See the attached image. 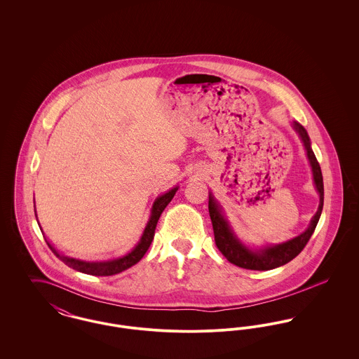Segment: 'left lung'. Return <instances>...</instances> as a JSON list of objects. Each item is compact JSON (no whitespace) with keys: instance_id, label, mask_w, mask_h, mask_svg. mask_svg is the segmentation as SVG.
I'll use <instances>...</instances> for the list:
<instances>
[{"instance_id":"1","label":"left lung","mask_w":359,"mask_h":359,"mask_svg":"<svg viewBox=\"0 0 359 359\" xmlns=\"http://www.w3.org/2000/svg\"><path fill=\"white\" fill-rule=\"evenodd\" d=\"M293 128L297 130V133L302 137L306 151H307L308 160L311 163L312 172H313V182L316 189L320 195V203L316 214L313 215L311 224L308 226L307 230L300 234L296 238L290 239L288 242L274 245V246H266L259 250H250L246 246H243L238 238L234 236L231 231L229 223L223 218L221 214V208L214 201V198L210 195L208 201V212L210 218L212 222V229H214V238H215V245L219 249V252L223 256L227 258L231 264L237 265L239 268L243 269H250V271H271L274 268H278L281 265L288 264L296 256L302 253V250L306 248L308 241L311 236L315 231V227L319 222L322 210H323V201H325V187H323V176H322V170L319 165V161L316 160L313 151L311 149L309 144V137H308L306 129L297 123L293 122Z\"/></svg>"}]
</instances>
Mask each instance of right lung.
I'll list each match as a JSON object with an SVG mask.
<instances>
[{"instance_id":"add662e5","label":"right lung","mask_w":359,"mask_h":359,"mask_svg":"<svg viewBox=\"0 0 359 359\" xmlns=\"http://www.w3.org/2000/svg\"><path fill=\"white\" fill-rule=\"evenodd\" d=\"M176 191H177V187L173 188L171 191H168L167 194H164V195H161L156 199L154 207H152L151 219L147 224V227L144 230V234L140 239L138 245L129 255H126L122 258H117V259H113V261H106V262H86V261H81V259L62 256L52 248L48 242L47 243H48L52 252L56 255V257L60 261H63L67 266L78 271V272L91 274V276H113V274L121 273V272L129 269L130 266H133L147 253V250L149 249V246L154 241V230H156V226L158 222V218H160L161 212L164 211V208L171 202Z\"/></svg>"}]
</instances>
